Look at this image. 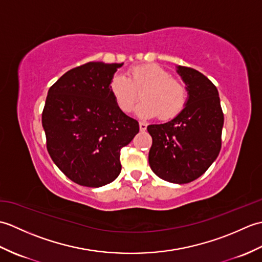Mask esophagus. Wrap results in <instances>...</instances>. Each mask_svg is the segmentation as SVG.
Listing matches in <instances>:
<instances>
[{
  "mask_svg": "<svg viewBox=\"0 0 262 262\" xmlns=\"http://www.w3.org/2000/svg\"><path fill=\"white\" fill-rule=\"evenodd\" d=\"M146 127H147V125L145 124V122L140 121V129H141V132H145L146 130Z\"/></svg>",
  "mask_w": 262,
  "mask_h": 262,
  "instance_id": "esophagus-1",
  "label": "esophagus"
}]
</instances>
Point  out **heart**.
Here are the masks:
<instances>
[{
	"label": "heart",
	"instance_id": "obj_1",
	"mask_svg": "<svg viewBox=\"0 0 262 262\" xmlns=\"http://www.w3.org/2000/svg\"><path fill=\"white\" fill-rule=\"evenodd\" d=\"M143 101L136 114L143 118L157 116L161 120L173 118L185 107L187 89L170 72L158 65L135 66L128 71V76L115 74L109 83V90L116 104L124 113H129L140 99Z\"/></svg>",
	"mask_w": 262,
	"mask_h": 262
}]
</instances>
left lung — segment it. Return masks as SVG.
<instances>
[{
	"label": "left lung",
	"instance_id": "obj_1",
	"mask_svg": "<svg viewBox=\"0 0 262 262\" xmlns=\"http://www.w3.org/2000/svg\"><path fill=\"white\" fill-rule=\"evenodd\" d=\"M177 71L187 85L188 101L174 119L147 126L148 162L161 179L181 185L198 179L219 157L224 115L210 80L187 66Z\"/></svg>",
	"mask_w": 262,
	"mask_h": 262
}]
</instances>
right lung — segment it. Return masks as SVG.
Returning <instances> with one entry per match:
<instances>
[{
    "label": "right lung",
    "mask_w": 262,
    "mask_h": 262,
    "mask_svg": "<svg viewBox=\"0 0 262 262\" xmlns=\"http://www.w3.org/2000/svg\"><path fill=\"white\" fill-rule=\"evenodd\" d=\"M121 65L89 62L66 72L48 90L41 116L47 151L58 169L83 187L113 182L121 171L120 149L140 132L109 90Z\"/></svg>",
    "instance_id": "right-lung-1"
}]
</instances>
